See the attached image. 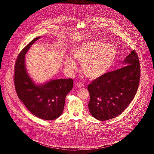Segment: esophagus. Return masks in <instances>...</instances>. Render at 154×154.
Here are the masks:
<instances>
[{"label":"esophagus","instance_id":"esophagus-1","mask_svg":"<svg viewBox=\"0 0 154 154\" xmlns=\"http://www.w3.org/2000/svg\"><path fill=\"white\" fill-rule=\"evenodd\" d=\"M76 86H77V87H78V88H82V87H84V84H83L82 82H77V83L76 84Z\"/></svg>","mask_w":154,"mask_h":154}]
</instances>
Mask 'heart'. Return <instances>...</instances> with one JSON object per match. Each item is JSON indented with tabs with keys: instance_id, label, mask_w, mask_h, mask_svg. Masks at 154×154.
<instances>
[{
	"instance_id": "heart-1",
	"label": "heart",
	"mask_w": 154,
	"mask_h": 154,
	"mask_svg": "<svg viewBox=\"0 0 154 154\" xmlns=\"http://www.w3.org/2000/svg\"><path fill=\"white\" fill-rule=\"evenodd\" d=\"M74 58L81 62L82 70L89 78H98L107 73L114 63L117 51L116 48L100 41L85 42L77 46L72 52ZM65 67L73 72L77 69L73 59H66Z\"/></svg>"
}]
</instances>
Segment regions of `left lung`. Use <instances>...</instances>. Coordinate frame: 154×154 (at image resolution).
<instances>
[{"label": "left lung", "mask_w": 154, "mask_h": 154, "mask_svg": "<svg viewBox=\"0 0 154 154\" xmlns=\"http://www.w3.org/2000/svg\"><path fill=\"white\" fill-rule=\"evenodd\" d=\"M123 67L108 72L89 84V110L94 117L106 121L120 115L136 94L140 65L134 50L125 59Z\"/></svg>", "instance_id": "1"}]
</instances>
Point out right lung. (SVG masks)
I'll use <instances>...</instances> for the list:
<instances>
[{
    "label": "right lung",
    "mask_w": 154,
    "mask_h": 154,
    "mask_svg": "<svg viewBox=\"0 0 154 154\" xmlns=\"http://www.w3.org/2000/svg\"><path fill=\"white\" fill-rule=\"evenodd\" d=\"M40 37L33 39L19 54L15 63V88L18 97L32 114L44 120H53L62 114L66 95L73 88V81L52 80L36 85L31 79L26 70L25 56Z\"/></svg>",
    "instance_id": "add662e5"
}]
</instances>
